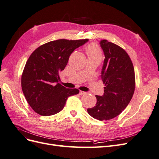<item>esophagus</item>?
<instances>
[{"label":"esophagus","instance_id":"obj_1","mask_svg":"<svg viewBox=\"0 0 159 159\" xmlns=\"http://www.w3.org/2000/svg\"><path fill=\"white\" fill-rule=\"evenodd\" d=\"M80 95H84V94H86V92L85 91H80Z\"/></svg>","mask_w":159,"mask_h":159}]
</instances>
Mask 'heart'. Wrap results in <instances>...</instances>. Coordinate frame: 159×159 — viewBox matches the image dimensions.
I'll list each match as a JSON object with an SVG mask.
<instances>
[{
    "mask_svg": "<svg viewBox=\"0 0 159 159\" xmlns=\"http://www.w3.org/2000/svg\"><path fill=\"white\" fill-rule=\"evenodd\" d=\"M86 52L88 56H102V52L98 45L92 44L86 48Z\"/></svg>",
    "mask_w": 159,
    "mask_h": 159,
    "instance_id": "1",
    "label": "heart"
}]
</instances>
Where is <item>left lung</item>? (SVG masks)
Here are the masks:
<instances>
[{
    "instance_id": "obj_1",
    "label": "left lung",
    "mask_w": 159,
    "mask_h": 159,
    "mask_svg": "<svg viewBox=\"0 0 159 159\" xmlns=\"http://www.w3.org/2000/svg\"><path fill=\"white\" fill-rule=\"evenodd\" d=\"M105 60L102 79L104 94L95 95V107L88 109L91 117L106 121L117 117L127 107L135 88V76L132 61L122 48L103 40L100 42Z\"/></svg>"
}]
</instances>
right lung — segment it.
<instances>
[{"label": "right lung", "mask_w": 159, "mask_h": 159, "mask_svg": "<svg viewBox=\"0 0 159 159\" xmlns=\"http://www.w3.org/2000/svg\"><path fill=\"white\" fill-rule=\"evenodd\" d=\"M88 39L51 41L39 46L28 59L21 85L28 104L36 113L50 116L63 109L68 97L78 94V89H67L58 83L70 56Z\"/></svg>", "instance_id": "right-lung-1"}]
</instances>
